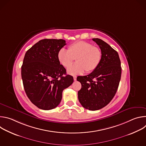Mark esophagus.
<instances>
[{
    "label": "esophagus",
    "instance_id": "34e87169",
    "mask_svg": "<svg viewBox=\"0 0 146 146\" xmlns=\"http://www.w3.org/2000/svg\"><path fill=\"white\" fill-rule=\"evenodd\" d=\"M73 79H74V81H76V80H77V77H76V76H73Z\"/></svg>",
    "mask_w": 146,
    "mask_h": 146
}]
</instances>
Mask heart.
<instances>
[{
  "mask_svg": "<svg viewBox=\"0 0 146 146\" xmlns=\"http://www.w3.org/2000/svg\"><path fill=\"white\" fill-rule=\"evenodd\" d=\"M58 61L61 65L68 68L75 58L76 63L68 69L70 75L80 74L94 71L99 65L101 58L100 49L84 41H78L70 44L68 51L62 48L57 55Z\"/></svg>",
  "mask_w": 146,
  "mask_h": 146,
  "instance_id": "heart-1",
  "label": "heart"
}]
</instances>
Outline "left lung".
Masks as SVG:
<instances>
[{"label": "left lung", "mask_w": 146, "mask_h": 146, "mask_svg": "<svg viewBox=\"0 0 146 146\" xmlns=\"http://www.w3.org/2000/svg\"><path fill=\"white\" fill-rule=\"evenodd\" d=\"M92 40L99 46L102 58L98 67L90 74L78 76L81 84L78 98L83 108L98 110L110 102L114 98L121 79V61L118 52L102 40Z\"/></svg>", "instance_id": "left-lung-1"}]
</instances>
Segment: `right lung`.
<instances>
[{
	"instance_id": "add662e5",
	"label": "right lung",
	"mask_w": 146,
	"mask_h": 146,
	"mask_svg": "<svg viewBox=\"0 0 146 146\" xmlns=\"http://www.w3.org/2000/svg\"><path fill=\"white\" fill-rule=\"evenodd\" d=\"M66 44L63 39H43L25 53L21 66L24 90L31 102L40 109L57 107L64 90L73 82V77L66 74L57 57Z\"/></svg>"
}]
</instances>
